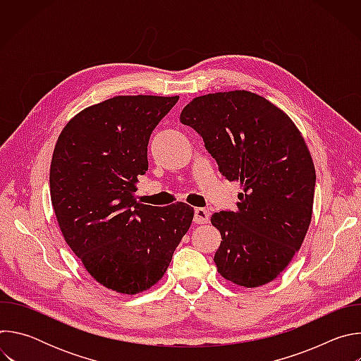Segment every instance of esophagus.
<instances>
[{
  "label": "esophagus",
  "instance_id": "34e87169",
  "mask_svg": "<svg viewBox=\"0 0 361 361\" xmlns=\"http://www.w3.org/2000/svg\"><path fill=\"white\" fill-rule=\"evenodd\" d=\"M209 220H210V212L209 210L201 209V207L194 209V223H197V224H207Z\"/></svg>",
  "mask_w": 361,
  "mask_h": 361
}]
</instances>
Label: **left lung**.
Masks as SVG:
<instances>
[{
    "instance_id": "left-lung-1",
    "label": "left lung",
    "mask_w": 361,
    "mask_h": 361,
    "mask_svg": "<svg viewBox=\"0 0 361 361\" xmlns=\"http://www.w3.org/2000/svg\"><path fill=\"white\" fill-rule=\"evenodd\" d=\"M228 181L235 212L212 216L221 234L219 273L243 287L274 280L302 244L313 214L316 170L298 128L262 95L235 90L194 98L180 116Z\"/></svg>"
}]
</instances>
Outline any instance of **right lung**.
<instances>
[{"mask_svg": "<svg viewBox=\"0 0 361 361\" xmlns=\"http://www.w3.org/2000/svg\"><path fill=\"white\" fill-rule=\"evenodd\" d=\"M177 101L113 97L71 118L54 148L49 192L64 240L90 276L117 293L159 283L194 217L185 202L152 207L134 195L149 135Z\"/></svg>", "mask_w": 361, "mask_h": 361, "instance_id": "right-lung-1", "label": "right lung"}]
</instances>
